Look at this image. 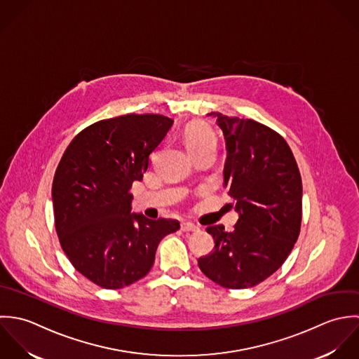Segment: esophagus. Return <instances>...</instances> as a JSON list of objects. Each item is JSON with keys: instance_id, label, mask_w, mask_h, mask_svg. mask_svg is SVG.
Masks as SVG:
<instances>
[{"instance_id": "esophagus-1", "label": "esophagus", "mask_w": 359, "mask_h": 359, "mask_svg": "<svg viewBox=\"0 0 359 359\" xmlns=\"http://www.w3.org/2000/svg\"><path fill=\"white\" fill-rule=\"evenodd\" d=\"M182 230L186 231V233H189V231H198L200 227L193 224V223H190V222H183L182 223Z\"/></svg>"}]
</instances>
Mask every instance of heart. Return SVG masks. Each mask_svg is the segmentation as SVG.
I'll use <instances>...</instances> for the list:
<instances>
[{"mask_svg": "<svg viewBox=\"0 0 359 359\" xmlns=\"http://www.w3.org/2000/svg\"><path fill=\"white\" fill-rule=\"evenodd\" d=\"M184 143L191 154L205 148H215V135L204 122H193L184 130Z\"/></svg>", "mask_w": 359, "mask_h": 359, "instance_id": "obj_1", "label": "heart"}]
</instances>
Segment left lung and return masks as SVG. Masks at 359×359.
Listing matches in <instances>:
<instances>
[{"instance_id":"left-lung-1","label":"left lung","mask_w":359,"mask_h":359,"mask_svg":"<svg viewBox=\"0 0 359 359\" xmlns=\"http://www.w3.org/2000/svg\"><path fill=\"white\" fill-rule=\"evenodd\" d=\"M226 143L223 187L238 220L233 231L207 227L214 251L198 258L219 286L248 288L273 275L291 252L301 227L302 183L286 140L252 119L211 112Z\"/></svg>"}]
</instances>
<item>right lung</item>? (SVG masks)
I'll return each mask as SVG.
<instances>
[{"label": "right lung", "instance_id": "right-lung-1", "mask_svg": "<svg viewBox=\"0 0 359 359\" xmlns=\"http://www.w3.org/2000/svg\"><path fill=\"white\" fill-rule=\"evenodd\" d=\"M173 125L163 115H123L80 132L53 182L55 229L77 272L116 290L144 278L159 241L180 224L132 214L133 182L143 180L151 152Z\"/></svg>", "mask_w": 359, "mask_h": 359}]
</instances>
